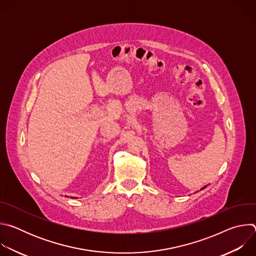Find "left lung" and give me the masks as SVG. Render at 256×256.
Returning <instances> with one entry per match:
<instances>
[{
	"mask_svg": "<svg viewBox=\"0 0 256 256\" xmlns=\"http://www.w3.org/2000/svg\"><path fill=\"white\" fill-rule=\"evenodd\" d=\"M206 188V186H204V188H202V190H204V188Z\"/></svg>",
	"mask_w": 256,
	"mask_h": 256,
	"instance_id": "8db88e82",
	"label": "left lung"
}]
</instances>
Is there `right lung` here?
Returning <instances> with one entry per match:
<instances>
[{"label":"right lung","instance_id":"1","mask_svg":"<svg viewBox=\"0 0 256 256\" xmlns=\"http://www.w3.org/2000/svg\"><path fill=\"white\" fill-rule=\"evenodd\" d=\"M66 198H68V196H66Z\"/></svg>","mask_w":256,"mask_h":256}]
</instances>
